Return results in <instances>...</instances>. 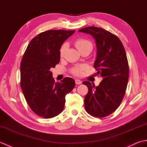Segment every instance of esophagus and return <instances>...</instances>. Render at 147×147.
Wrapping results in <instances>:
<instances>
[{"instance_id":"esophagus-1","label":"esophagus","mask_w":147,"mask_h":147,"mask_svg":"<svg viewBox=\"0 0 147 147\" xmlns=\"http://www.w3.org/2000/svg\"><path fill=\"white\" fill-rule=\"evenodd\" d=\"M75 83L76 85H80V84H82V82L80 80H75Z\"/></svg>"}]
</instances>
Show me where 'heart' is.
I'll return each instance as SVG.
<instances>
[{
    "instance_id": "1",
    "label": "heart",
    "mask_w": 147,
    "mask_h": 147,
    "mask_svg": "<svg viewBox=\"0 0 147 147\" xmlns=\"http://www.w3.org/2000/svg\"><path fill=\"white\" fill-rule=\"evenodd\" d=\"M75 45L77 49L79 51H81L83 49H92V43L90 42V41L85 39H83V38H80V39H78L76 40L75 42ZM67 48V43H64L63 45H62L61 48L60 49V55L61 56L64 55V53L66 51V49ZM85 65H82V66H80V67H77L74 68L73 69V73L75 74V75L77 76H80L82 74V71L85 69Z\"/></svg>"
}]
</instances>
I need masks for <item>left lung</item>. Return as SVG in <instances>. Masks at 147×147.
<instances>
[{
	"label": "left lung",
	"instance_id": "obj_1",
	"mask_svg": "<svg viewBox=\"0 0 147 147\" xmlns=\"http://www.w3.org/2000/svg\"><path fill=\"white\" fill-rule=\"evenodd\" d=\"M91 35L95 41L96 56L94 62L96 74L102 78L99 85L84 82L88 92L85 107L93 116L104 117L120 105L128 82L129 66L125 49L117 36L101 28L89 26L78 30Z\"/></svg>",
	"mask_w": 147,
	"mask_h": 147
}]
</instances>
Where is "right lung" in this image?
Segmentation results:
<instances>
[{
  "label": "right lung",
  "mask_w": 147,
  "mask_h": 147,
  "mask_svg": "<svg viewBox=\"0 0 147 147\" xmlns=\"http://www.w3.org/2000/svg\"><path fill=\"white\" fill-rule=\"evenodd\" d=\"M74 30H48L38 34L28 45L21 62V87L32 110L39 116L52 118L63 111L65 96L75 81L65 78L55 83L51 68L60 61V49Z\"/></svg>",
  "instance_id": "add662e5"
}]
</instances>
